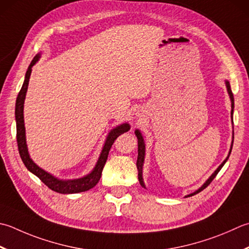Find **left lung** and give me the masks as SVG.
Segmentation results:
<instances>
[{
    "label": "left lung",
    "mask_w": 249,
    "mask_h": 249,
    "mask_svg": "<svg viewBox=\"0 0 249 249\" xmlns=\"http://www.w3.org/2000/svg\"><path fill=\"white\" fill-rule=\"evenodd\" d=\"M226 86H227L228 94H229V96H230V99H231V108H232V110H231V114L233 115V109H234V98H233V94H232V90H231L230 83H229L228 81H226ZM135 134H136V136H137V139H138V159H137L138 179H139V182H140V184H141V187L145 188V186H144V182H143V179H142V166H143V162H144V154H145L144 141H143L142 136H141L140 131H139L138 129H136V130H135ZM233 138H234V134H233ZM232 145H233V141H232V144H231V149H230V151H229L228 158H227L225 160H223V162L221 163L220 166H219V167L215 170V173H213V174L212 175V176L209 177V178L206 180V182L204 183L201 188H199L198 190H196V192H193V193H191V194H189V196H194V194H197L198 192L203 191L204 189H205L206 187H208V186H209V183H211V182L213 181V178H215V177L217 176V174H218L219 172H220V169L222 168L223 165L226 164V162L228 160L229 157H230V154H231V150H232ZM187 196H186V197H187Z\"/></svg>",
    "instance_id": "8db88e82"
}]
</instances>
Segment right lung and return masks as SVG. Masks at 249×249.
<instances>
[{"label":"right lung","instance_id":"1","mask_svg":"<svg viewBox=\"0 0 249 249\" xmlns=\"http://www.w3.org/2000/svg\"><path fill=\"white\" fill-rule=\"evenodd\" d=\"M40 53L36 55L33 58L30 66L28 67V70L26 73V76H24V81L20 91L17 96L16 100V108H15V116H16V126H17V143H18V151L19 154H20V158L24 164V166L30 170L32 174L36 175V177L42 180L46 186L51 190L58 193L62 194H69V193H79V192H84L94 188L101 177L102 169H104L105 164L107 162V159H108L109 151L113 144L114 140L119 137L120 135L126 133L130 129V126L127 123L121 124L120 126H116L115 128L112 129L108 137L106 139V142L104 144V148L100 153V157L97 160L94 169L91 170V173L86 175L83 178L79 179H72V180H61L58 179L55 176H53L52 174L45 172V170L38 167L37 165L33 162L31 160L30 155L28 152V147L26 142V128H24V121H23V104L24 99H26V94L29 85V79H30L32 67L36 65V61L40 59Z\"/></svg>","mask_w":249,"mask_h":249}]
</instances>
